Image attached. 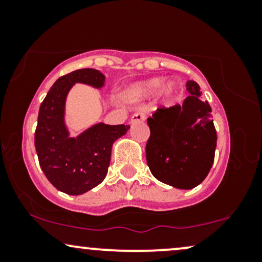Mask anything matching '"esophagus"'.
I'll return each instance as SVG.
<instances>
[{"instance_id": "esophagus-1", "label": "esophagus", "mask_w": 262, "mask_h": 262, "mask_svg": "<svg viewBox=\"0 0 262 262\" xmlns=\"http://www.w3.org/2000/svg\"><path fill=\"white\" fill-rule=\"evenodd\" d=\"M145 121V114L141 112H137L132 116L130 118V123H139V122H144Z\"/></svg>"}]
</instances>
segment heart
I'll use <instances>...</instances> for the list:
<instances>
[{
	"label": "heart",
	"instance_id": "1",
	"mask_svg": "<svg viewBox=\"0 0 262 262\" xmlns=\"http://www.w3.org/2000/svg\"><path fill=\"white\" fill-rule=\"evenodd\" d=\"M161 83V79H151L145 81V82L138 83V85L132 90V96L137 98L148 97V96L154 95V93L160 89ZM173 93H175V85H173V83H169V85H166L162 89L161 97L164 98L165 101H170V98L172 97Z\"/></svg>",
	"mask_w": 262,
	"mask_h": 262
}]
</instances>
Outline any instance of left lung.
Segmentation results:
<instances>
[{
    "label": "left lung",
    "mask_w": 262,
    "mask_h": 262,
    "mask_svg": "<svg viewBox=\"0 0 262 262\" xmlns=\"http://www.w3.org/2000/svg\"><path fill=\"white\" fill-rule=\"evenodd\" d=\"M189 96L182 106L159 107L148 118L150 137L146 162L159 181L176 188L191 189L208 175L214 161L217 132L212 108L197 82L186 83Z\"/></svg>",
    "instance_id": "1"
}]
</instances>
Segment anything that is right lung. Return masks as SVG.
Returning <instances> with one entry per match:
<instances>
[{
  "mask_svg": "<svg viewBox=\"0 0 262 262\" xmlns=\"http://www.w3.org/2000/svg\"><path fill=\"white\" fill-rule=\"evenodd\" d=\"M76 82L101 89L104 75L95 69H81L59 77L41 102L34 134L44 175L56 189L71 196L85 193L103 181L113 143L130 128L98 123L79 137H69L64 122L65 100Z\"/></svg>",
  "mask_w": 262,
  "mask_h": 262,
  "instance_id": "add662e5",
  "label": "right lung"
}]
</instances>
